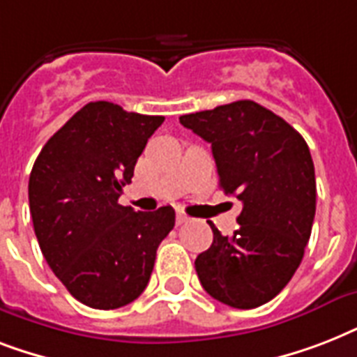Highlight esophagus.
<instances>
[{
    "label": "esophagus",
    "instance_id": "obj_1",
    "mask_svg": "<svg viewBox=\"0 0 357 357\" xmlns=\"http://www.w3.org/2000/svg\"><path fill=\"white\" fill-rule=\"evenodd\" d=\"M190 218L187 217V215H185V213H178V215H176V224H178V226H181V224H185V222H189Z\"/></svg>",
    "mask_w": 357,
    "mask_h": 357
}]
</instances>
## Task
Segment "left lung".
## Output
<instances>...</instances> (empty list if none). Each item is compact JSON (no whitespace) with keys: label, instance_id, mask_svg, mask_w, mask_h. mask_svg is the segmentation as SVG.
<instances>
[{"label":"left lung","instance_id":"8db88e82","mask_svg":"<svg viewBox=\"0 0 357 357\" xmlns=\"http://www.w3.org/2000/svg\"><path fill=\"white\" fill-rule=\"evenodd\" d=\"M181 126L211 144L218 185L243 202L238 228L195 261L202 287L237 310L272 300L298 268L315 218V167L304 137L252 100L183 114Z\"/></svg>","mask_w":357,"mask_h":357}]
</instances>
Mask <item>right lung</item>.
<instances>
[{"label":"right lung","mask_w":357,"mask_h":357,"mask_svg":"<svg viewBox=\"0 0 357 357\" xmlns=\"http://www.w3.org/2000/svg\"><path fill=\"white\" fill-rule=\"evenodd\" d=\"M162 116L91 102L47 140L29 176V209L40 250L81 304L116 310L150 282L159 244L174 228L170 206H120L122 187Z\"/></svg>","instance_id":"1"}]
</instances>
